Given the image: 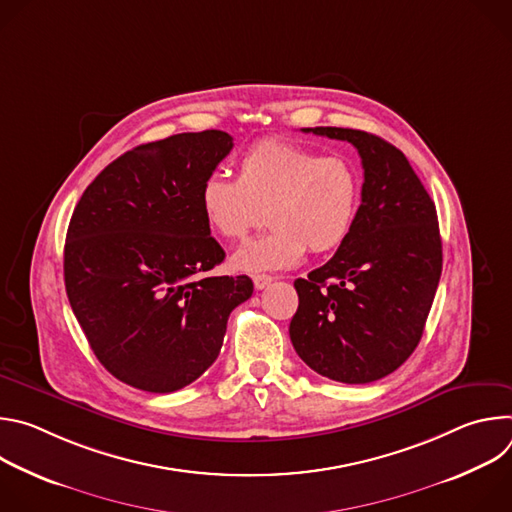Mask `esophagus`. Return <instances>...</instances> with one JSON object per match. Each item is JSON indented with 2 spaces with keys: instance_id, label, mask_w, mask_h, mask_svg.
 Instances as JSON below:
<instances>
[{
  "instance_id": "1",
  "label": "esophagus",
  "mask_w": 512,
  "mask_h": 512,
  "mask_svg": "<svg viewBox=\"0 0 512 512\" xmlns=\"http://www.w3.org/2000/svg\"><path fill=\"white\" fill-rule=\"evenodd\" d=\"M271 281H273V277L267 275V273H257V275H253V283H255L257 289H265Z\"/></svg>"
}]
</instances>
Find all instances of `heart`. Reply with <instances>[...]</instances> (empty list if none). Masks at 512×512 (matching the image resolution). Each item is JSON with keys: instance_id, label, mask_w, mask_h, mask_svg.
Returning <instances> with one entry per match:
<instances>
[{"instance_id": "heart-1", "label": "heart", "mask_w": 512, "mask_h": 512, "mask_svg": "<svg viewBox=\"0 0 512 512\" xmlns=\"http://www.w3.org/2000/svg\"><path fill=\"white\" fill-rule=\"evenodd\" d=\"M362 198L358 168L283 139H263L241 156L237 182L208 176L198 194L204 223L225 241H241L265 208L267 233L237 251L243 271L285 269L304 253H326L350 235Z\"/></svg>"}]
</instances>
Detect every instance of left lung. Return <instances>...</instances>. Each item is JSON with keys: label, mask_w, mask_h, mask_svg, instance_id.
Masks as SVG:
<instances>
[{"label": "left lung", "mask_w": 512, "mask_h": 512, "mask_svg": "<svg viewBox=\"0 0 512 512\" xmlns=\"http://www.w3.org/2000/svg\"><path fill=\"white\" fill-rule=\"evenodd\" d=\"M306 133L352 143L364 170L356 223L334 257L296 279L289 338L312 371L338 383L379 381L421 340L442 275L435 204L401 150L344 127Z\"/></svg>", "instance_id": "1"}]
</instances>
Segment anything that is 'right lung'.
I'll use <instances>...</instances> for the list:
<instances>
[{"label":"right lung","mask_w":512,"mask_h":512,"mask_svg":"<svg viewBox=\"0 0 512 512\" xmlns=\"http://www.w3.org/2000/svg\"><path fill=\"white\" fill-rule=\"evenodd\" d=\"M233 150L206 129L143 143L83 192L64 245V285L95 356L119 381L172 393L221 352L247 275H212L225 259L198 204L202 182Z\"/></svg>","instance_id":"add662e5"}]
</instances>
